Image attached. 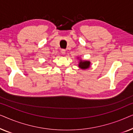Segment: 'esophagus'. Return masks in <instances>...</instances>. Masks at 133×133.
<instances>
[{"label":"esophagus","instance_id":"esophagus-1","mask_svg":"<svg viewBox=\"0 0 133 133\" xmlns=\"http://www.w3.org/2000/svg\"><path fill=\"white\" fill-rule=\"evenodd\" d=\"M61 52H62V54H65V52H66V50H64V49H62V50H61Z\"/></svg>","mask_w":133,"mask_h":133}]
</instances>
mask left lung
I'll list each match as a JSON object with an SVG mask.
<instances>
[{
    "label": "left lung",
    "instance_id": "left-lung-1",
    "mask_svg": "<svg viewBox=\"0 0 133 133\" xmlns=\"http://www.w3.org/2000/svg\"><path fill=\"white\" fill-rule=\"evenodd\" d=\"M79 57H77V59H79ZM79 64H78V66L79 68L82 69V70H87L91 66V62L89 61H83V60L79 59Z\"/></svg>",
    "mask_w": 133,
    "mask_h": 133
}]
</instances>
